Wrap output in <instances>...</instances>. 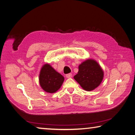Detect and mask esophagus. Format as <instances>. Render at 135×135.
Instances as JSON below:
<instances>
[{
	"mask_svg": "<svg viewBox=\"0 0 135 135\" xmlns=\"http://www.w3.org/2000/svg\"><path fill=\"white\" fill-rule=\"evenodd\" d=\"M66 77H67V78H71V77H72V74H71V73H69V74H66Z\"/></svg>",
	"mask_w": 135,
	"mask_h": 135,
	"instance_id": "34e87169",
	"label": "esophagus"
}]
</instances>
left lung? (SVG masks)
Segmentation results:
<instances>
[{
    "mask_svg": "<svg viewBox=\"0 0 135 135\" xmlns=\"http://www.w3.org/2000/svg\"><path fill=\"white\" fill-rule=\"evenodd\" d=\"M104 72L97 61L89 59L78 66V72L74 78L84 90L92 91L101 84Z\"/></svg>",
    "mask_w": 135,
    "mask_h": 135,
    "instance_id": "obj_1",
    "label": "left lung"
}]
</instances>
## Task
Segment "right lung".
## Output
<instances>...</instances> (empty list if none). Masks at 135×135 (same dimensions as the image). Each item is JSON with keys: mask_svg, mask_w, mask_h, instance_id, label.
<instances>
[{"mask_svg": "<svg viewBox=\"0 0 135 135\" xmlns=\"http://www.w3.org/2000/svg\"><path fill=\"white\" fill-rule=\"evenodd\" d=\"M39 81L44 91L54 93L60 89L64 81V77L56 71L49 64H45L41 68Z\"/></svg>", "mask_w": 135, "mask_h": 135, "instance_id": "1", "label": "right lung"}]
</instances>
